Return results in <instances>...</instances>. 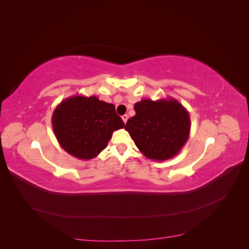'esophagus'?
<instances>
[{
  "label": "esophagus",
  "mask_w": 249,
  "mask_h": 249,
  "mask_svg": "<svg viewBox=\"0 0 249 249\" xmlns=\"http://www.w3.org/2000/svg\"><path fill=\"white\" fill-rule=\"evenodd\" d=\"M122 118H123V120H124V124H126L127 119H129V116H127V114H124V115H123V116H122Z\"/></svg>",
  "instance_id": "obj_1"
}]
</instances>
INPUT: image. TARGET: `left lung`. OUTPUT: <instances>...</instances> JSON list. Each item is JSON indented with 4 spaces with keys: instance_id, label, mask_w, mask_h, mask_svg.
<instances>
[{
    "instance_id": "1",
    "label": "left lung",
    "mask_w": 249,
    "mask_h": 249,
    "mask_svg": "<svg viewBox=\"0 0 249 249\" xmlns=\"http://www.w3.org/2000/svg\"><path fill=\"white\" fill-rule=\"evenodd\" d=\"M136 111L125 124L138 149L147 159L166 161L176 157L190 134L189 112L173 97L141 100L134 105Z\"/></svg>"
}]
</instances>
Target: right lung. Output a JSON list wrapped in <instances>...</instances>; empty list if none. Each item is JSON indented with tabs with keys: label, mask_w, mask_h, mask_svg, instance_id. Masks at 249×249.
Instances as JSON below:
<instances>
[{
	"label": "right lung",
	"mask_w": 249,
	"mask_h": 249,
	"mask_svg": "<svg viewBox=\"0 0 249 249\" xmlns=\"http://www.w3.org/2000/svg\"><path fill=\"white\" fill-rule=\"evenodd\" d=\"M52 125L66 153L80 160H90L107 147L113 132L123 129L124 124L113 104L94 95H73L56 107Z\"/></svg>",
	"instance_id": "right-lung-1"
}]
</instances>
